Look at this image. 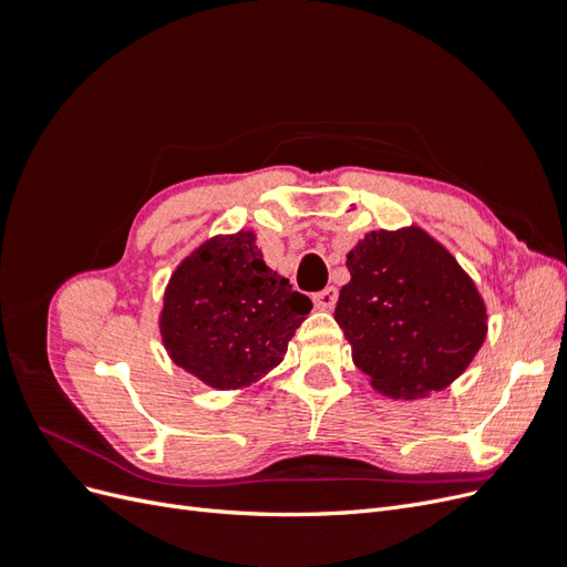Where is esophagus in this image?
<instances>
[{
	"label": "esophagus",
	"instance_id": "obj_1",
	"mask_svg": "<svg viewBox=\"0 0 567 567\" xmlns=\"http://www.w3.org/2000/svg\"><path fill=\"white\" fill-rule=\"evenodd\" d=\"M317 310H331V307L336 305L338 300V288L336 286H326L323 290H319V293L312 296Z\"/></svg>",
	"mask_w": 567,
	"mask_h": 567
}]
</instances>
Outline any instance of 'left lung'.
<instances>
[{"instance_id":"obj_1","label":"left lung","mask_w":567,"mask_h":567,"mask_svg":"<svg viewBox=\"0 0 567 567\" xmlns=\"http://www.w3.org/2000/svg\"><path fill=\"white\" fill-rule=\"evenodd\" d=\"M346 265L336 321L375 390L419 400L468 369L487 336V307L431 234L416 225L369 231Z\"/></svg>"}]
</instances>
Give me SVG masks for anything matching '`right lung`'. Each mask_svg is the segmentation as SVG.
Segmentation results:
<instances>
[{
	"label": "right lung",
	"instance_id": "add662e5",
	"mask_svg": "<svg viewBox=\"0 0 567 567\" xmlns=\"http://www.w3.org/2000/svg\"><path fill=\"white\" fill-rule=\"evenodd\" d=\"M312 310L262 260L252 231L213 236L169 277L158 319L169 359L215 390H241L284 362Z\"/></svg>",
	"mask_w": 567,
	"mask_h": 567
}]
</instances>
